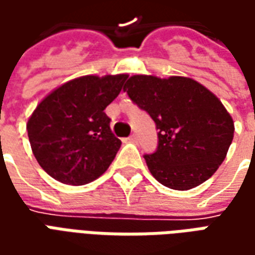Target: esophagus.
<instances>
[{"mask_svg":"<svg viewBox=\"0 0 255 255\" xmlns=\"http://www.w3.org/2000/svg\"><path fill=\"white\" fill-rule=\"evenodd\" d=\"M128 140H129V142H132V143H136V142H138V136H136L135 133H132V135L128 138Z\"/></svg>","mask_w":255,"mask_h":255,"instance_id":"esophagus-1","label":"esophagus"}]
</instances>
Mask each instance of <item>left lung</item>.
Segmentation results:
<instances>
[{
    "label": "left lung",
    "instance_id": "left-lung-1",
    "mask_svg": "<svg viewBox=\"0 0 255 255\" xmlns=\"http://www.w3.org/2000/svg\"><path fill=\"white\" fill-rule=\"evenodd\" d=\"M158 129V146L144 154L150 173L172 190H190L217 171L234 139V122L221 101L190 78L133 75L124 86Z\"/></svg>",
    "mask_w": 255,
    "mask_h": 255
}]
</instances>
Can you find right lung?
Listing matches in <instances>:
<instances>
[{
	"instance_id": "1",
	"label": "right lung",
	"mask_w": 255,
	"mask_h": 255,
	"mask_svg": "<svg viewBox=\"0 0 255 255\" xmlns=\"http://www.w3.org/2000/svg\"><path fill=\"white\" fill-rule=\"evenodd\" d=\"M127 75L82 76L52 91L27 123L31 149L42 169L64 184L83 186L109 168L122 146L105 108Z\"/></svg>"
}]
</instances>
